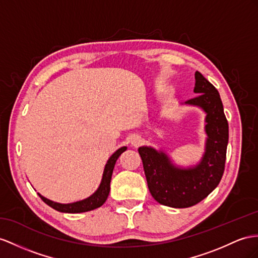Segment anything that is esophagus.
<instances>
[{"instance_id":"1","label":"esophagus","mask_w":258,"mask_h":258,"mask_svg":"<svg viewBox=\"0 0 258 258\" xmlns=\"http://www.w3.org/2000/svg\"><path fill=\"white\" fill-rule=\"evenodd\" d=\"M141 143H142V140L140 137H134L133 140H132V145H133V146H135V147L140 146Z\"/></svg>"}]
</instances>
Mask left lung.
Listing matches in <instances>:
<instances>
[{"label": "left lung", "instance_id": "obj_1", "mask_svg": "<svg viewBox=\"0 0 258 258\" xmlns=\"http://www.w3.org/2000/svg\"><path fill=\"white\" fill-rule=\"evenodd\" d=\"M194 92L198 96L185 103L201 107L207 113L208 138L201 163L180 169L162 151L138 148L151 196L159 204L173 208H187L206 198L219 184L226 163L229 125L219 92L200 72L195 73Z\"/></svg>", "mask_w": 258, "mask_h": 258}]
</instances>
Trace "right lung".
<instances>
[{
    "label": "right lung",
    "instance_id": "obj_1",
    "mask_svg": "<svg viewBox=\"0 0 258 258\" xmlns=\"http://www.w3.org/2000/svg\"><path fill=\"white\" fill-rule=\"evenodd\" d=\"M125 150H126V147H122L120 149H117L115 153L110 157V159L108 160L107 164H105L100 186L98 187V189L94 194H92L90 197L86 198V200L81 201V202H76V203H72V204H58V203L52 202L50 200H47V198L41 196L40 194H38V195L40 196L41 200L45 204L49 205L50 207H52L57 211H61V213H69V214L85 213V211L94 210L98 207L102 206L109 196L111 176H112V172H113L115 162L117 160V158L120 157V155L122 153H124Z\"/></svg>",
    "mask_w": 258,
    "mask_h": 258
}]
</instances>
